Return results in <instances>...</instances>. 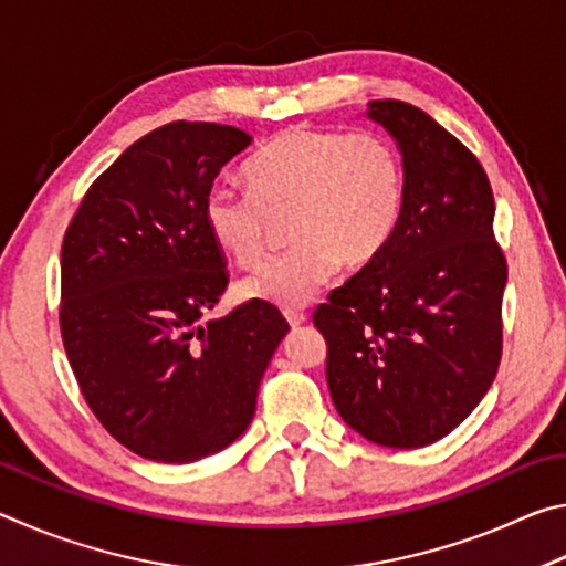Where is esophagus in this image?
<instances>
[{"instance_id":"esophagus-1","label":"esophagus","mask_w":566,"mask_h":566,"mask_svg":"<svg viewBox=\"0 0 566 566\" xmlns=\"http://www.w3.org/2000/svg\"><path fill=\"white\" fill-rule=\"evenodd\" d=\"M284 317H286V322H290V327H302V324L310 319L306 317V312H302V310H284Z\"/></svg>"}]
</instances>
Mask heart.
<instances>
[{"instance_id": "1", "label": "heart", "mask_w": 566, "mask_h": 566, "mask_svg": "<svg viewBox=\"0 0 566 566\" xmlns=\"http://www.w3.org/2000/svg\"><path fill=\"white\" fill-rule=\"evenodd\" d=\"M252 191L214 187L205 224L239 266L270 252L276 222L290 217V252L247 276L244 294L292 310L347 270L379 260L405 212L407 175L399 149L375 132L296 127L247 161Z\"/></svg>"}]
</instances>
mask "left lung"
Segmentation results:
<instances>
[{
  "label": "left lung",
  "mask_w": 566,
  "mask_h": 566,
  "mask_svg": "<svg viewBox=\"0 0 566 566\" xmlns=\"http://www.w3.org/2000/svg\"><path fill=\"white\" fill-rule=\"evenodd\" d=\"M369 117L405 161V212L389 247L314 310L327 385L369 442L415 449L447 437L492 387L502 359L506 256L484 167L409 102Z\"/></svg>",
  "instance_id": "left-lung-1"
}]
</instances>
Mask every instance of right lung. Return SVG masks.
I'll return each mask as SVG.
<instances>
[{
	"mask_svg": "<svg viewBox=\"0 0 566 566\" xmlns=\"http://www.w3.org/2000/svg\"><path fill=\"white\" fill-rule=\"evenodd\" d=\"M247 132L169 122L92 181L62 239L60 329L76 385L134 454L187 464L244 432L290 324L252 300L207 319L229 284L205 197Z\"/></svg>",
	"mask_w": 566,
	"mask_h": 566,
	"instance_id": "obj_1",
	"label": "right lung"
}]
</instances>
